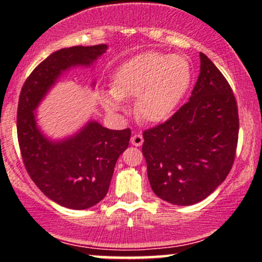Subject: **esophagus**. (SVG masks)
Returning a JSON list of instances; mask_svg holds the SVG:
<instances>
[{
  "label": "esophagus",
  "mask_w": 262,
  "mask_h": 262,
  "mask_svg": "<svg viewBox=\"0 0 262 262\" xmlns=\"http://www.w3.org/2000/svg\"><path fill=\"white\" fill-rule=\"evenodd\" d=\"M130 141H132V144H133V145L140 146L141 144H143L144 138H143V135H140V134H134L133 137H132Z\"/></svg>",
  "instance_id": "1"
}]
</instances>
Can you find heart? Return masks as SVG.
I'll return each mask as SVG.
<instances>
[{
	"label": "heart",
	"instance_id": "b5f03b06",
	"mask_svg": "<svg viewBox=\"0 0 262 262\" xmlns=\"http://www.w3.org/2000/svg\"><path fill=\"white\" fill-rule=\"evenodd\" d=\"M192 69L185 56L146 52L117 69L112 90L102 92L101 101L110 112L125 110L124 100L135 101V112L145 122L159 123L172 114L187 93Z\"/></svg>",
	"mask_w": 262,
	"mask_h": 262
}]
</instances>
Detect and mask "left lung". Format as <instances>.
Instances as JSON below:
<instances>
[{"mask_svg": "<svg viewBox=\"0 0 262 262\" xmlns=\"http://www.w3.org/2000/svg\"><path fill=\"white\" fill-rule=\"evenodd\" d=\"M201 73L187 103L143 133V155L154 193L177 206L208 197L235 159L239 114L223 74L200 54Z\"/></svg>", "mask_w": 262, "mask_h": 262, "instance_id": "8db88e82", "label": "left lung"}]
</instances>
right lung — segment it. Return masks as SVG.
<instances>
[{"label":"right lung","mask_w":262,"mask_h":262,"mask_svg":"<svg viewBox=\"0 0 262 262\" xmlns=\"http://www.w3.org/2000/svg\"><path fill=\"white\" fill-rule=\"evenodd\" d=\"M106 50V44L77 45L50 54L26 80L18 101L17 137L27 172L45 196L70 209L103 200L130 129L111 130L91 121L73 137L52 141L37 127L34 111L64 71L90 66Z\"/></svg>","instance_id":"right-lung-1"}]
</instances>
